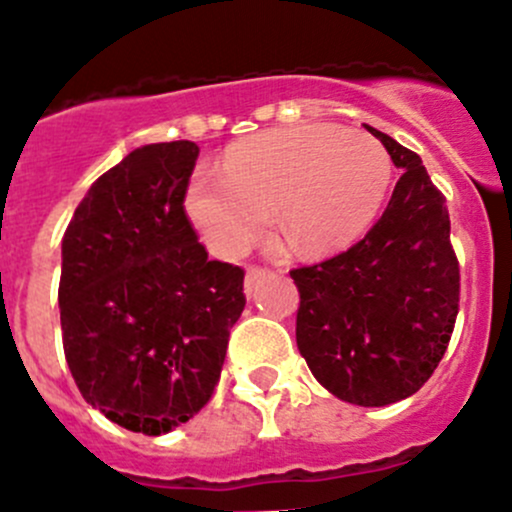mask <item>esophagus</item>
Here are the masks:
<instances>
[{
  "label": "esophagus",
  "instance_id": "esophagus-1",
  "mask_svg": "<svg viewBox=\"0 0 512 512\" xmlns=\"http://www.w3.org/2000/svg\"><path fill=\"white\" fill-rule=\"evenodd\" d=\"M268 273V268H261V266H249V271H246V293H251L254 291V286H256V281L261 276H266Z\"/></svg>",
  "mask_w": 512,
  "mask_h": 512
}]
</instances>
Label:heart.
<instances>
[{"label": "heart", "instance_id": "heart-1", "mask_svg": "<svg viewBox=\"0 0 512 512\" xmlns=\"http://www.w3.org/2000/svg\"><path fill=\"white\" fill-rule=\"evenodd\" d=\"M393 164L366 131L306 124L236 146L221 176H196L186 211L206 246L239 258L276 224L298 254H321L356 239L386 199Z\"/></svg>", "mask_w": 512, "mask_h": 512}]
</instances>
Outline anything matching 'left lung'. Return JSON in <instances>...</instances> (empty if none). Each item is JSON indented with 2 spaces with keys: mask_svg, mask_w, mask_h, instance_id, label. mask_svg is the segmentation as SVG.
Instances as JSON below:
<instances>
[{
  "mask_svg": "<svg viewBox=\"0 0 512 512\" xmlns=\"http://www.w3.org/2000/svg\"><path fill=\"white\" fill-rule=\"evenodd\" d=\"M403 169L373 229L348 251L293 268L296 343L316 381L356 406H391L433 376L458 316L460 268L445 196L416 151L366 126Z\"/></svg>",
  "mask_w": 512,
  "mask_h": 512,
  "instance_id": "8db88e82",
  "label": "left lung"
}]
</instances>
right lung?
<instances>
[{
    "instance_id": "add662e5",
    "label": "right lung",
    "mask_w": 512,
    "mask_h": 512,
    "mask_svg": "<svg viewBox=\"0 0 512 512\" xmlns=\"http://www.w3.org/2000/svg\"><path fill=\"white\" fill-rule=\"evenodd\" d=\"M199 146L146 144L101 174L62 241V341L84 401L169 433L209 403L246 306L244 268L211 261L184 211Z\"/></svg>"
}]
</instances>
